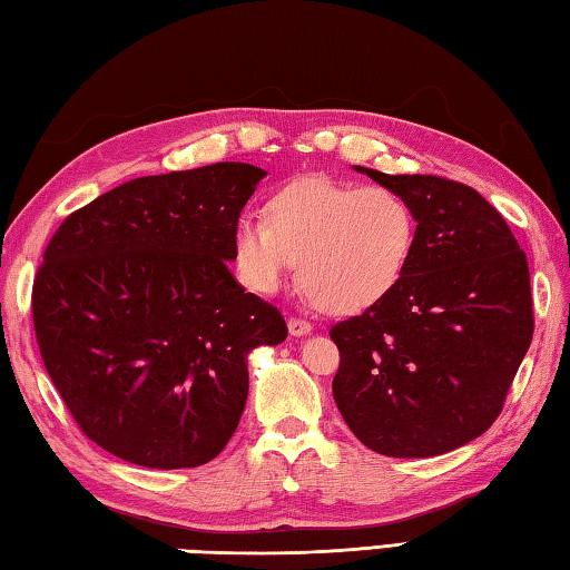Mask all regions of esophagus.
<instances>
[{
	"instance_id": "esophagus-1",
	"label": "esophagus",
	"mask_w": 570,
	"mask_h": 570,
	"mask_svg": "<svg viewBox=\"0 0 570 570\" xmlns=\"http://www.w3.org/2000/svg\"><path fill=\"white\" fill-rule=\"evenodd\" d=\"M312 330H314V326L308 324L306 320H296V316L288 320V334H292V336H306V334H312Z\"/></svg>"
}]
</instances>
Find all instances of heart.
<instances>
[{"label":"heart","mask_w":570,"mask_h":570,"mask_svg":"<svg viewBox=\"0 0 570 570\" xmlns=\"http://www.w3.org/2000/svg\"><path fill=\"white\" fill-rule=\"evenodd\" d=\"M246 214L234 230L236 266L258 294H276L298 262L316 306L352 314L397 288L417 248V214L400 190L304 176Z\"/></svg>","instance_id":"obj_1"}]
</instances>
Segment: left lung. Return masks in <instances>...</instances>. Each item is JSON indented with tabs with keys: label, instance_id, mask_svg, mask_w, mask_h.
Here are the masks:
<instances>
[{
	"label": "left lung",
	"instance_id": "8db88e82",
	"mask_svg": "<svg viewBox=\"0 0 570 570\" xmlns=\"http://www.w3.org/2000/svg\"><path fill=\"white\" fill-rule=\"evenodd\" d=\"M414 206L420 234L394 292L332 326L334 402L360 442L432 458L480 438L533 340L528 258L475 188L354 166Z\"/></svg>",
	"mask_w": 570,
	"mask_h": 570
}]
</instances>
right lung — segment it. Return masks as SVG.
Here are the masks:
<instances>
[{
    "label": "right lung",
    "instance_id": "right-lung-1",
    "mask_svg": "<svg viewBox=\"0 0 570 570\" xmlns=\"http://www.w3.org/2000/svg\"><path fill=\"white\" fill-rule=\"evenodd\" d=\"M266 170L216 163L122 183L62 220L35 276L47 374L95 445L132 465L214 460L248 397V354L286 322L228 262Z\"/></svg>",
    "mask_w": 570,
    "mask_h": 570
}]
</instances>
